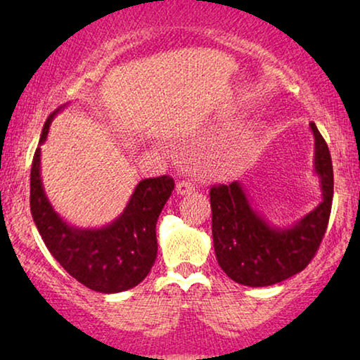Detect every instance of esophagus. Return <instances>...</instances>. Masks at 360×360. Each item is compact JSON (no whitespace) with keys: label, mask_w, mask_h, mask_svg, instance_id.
Here are the masks:
<instances>
[{"label":"esophagus","mask_w":360,"mask_h":360,"mask_svg":"<svg viewBox=\"0 0 360 360\" xmlns=\"http://www.w3.org/2000/svg\"><path fill=\"white\" fill-rule=\"evenodd\" d=\"M195 190V186L190 184V181H186V180H181V181H179V184H176V186H175V191H176V195H180V196H184V195H190L191 191Z\"/></svg>","instance_id":"1"}]
</instances>
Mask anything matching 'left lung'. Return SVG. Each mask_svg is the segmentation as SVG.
<instances>
[{
    "label": "left lung",
    "mask_w": 360,
    "mask_h": 360,
    "mask_svg": "<svg viewBox=\"0 0 360 360\" xmlns=\"http://www.w3.org/2000/svg\"><path fill=\"white\" fill-rule=\"evenodd\" d=\"M313 172L319 180L321 201L288 226H275L252 206L240 181L213 186V244L219 267L245 287H269L309 264L321 244L333 205V164L329 149L314 122Z\"/></svg>",
    "instance_id": "left-lung-1"
}]
</instances>
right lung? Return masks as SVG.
I'll list each match as a JSON object with an SVG mask.
<instances>
[{
    "mask_svg": "<svg viewBox=\"0 0 360 360\" xmlns=\"http://www.w3.org/2000/svg\"><path fill=\"white\" fill-rule=\"evenodd\" d=\"M62 105L44 124L31 169V214L53 259L85 287L100 293H120L141 283L157 257L155 224L174 190V179L141 180L122 213L101 228L67 223L47 198L41 176V146Z\"/></svg>",
    "mask_w": 360,
    "mask_h": 360,
    "instance_id": "add662e5",
    "label": "right lung"
}]
</instances>
